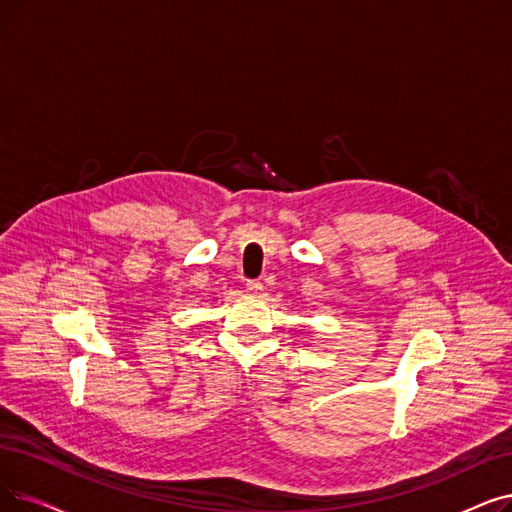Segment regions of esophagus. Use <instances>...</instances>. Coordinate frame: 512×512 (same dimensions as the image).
Wrapping results in <instances>:
<instances>
[{"instance_id": "34e87169", "label": "esophagus", "mask_w": 512, "mask_h": 512, "mask_svg": "<svg viewBox=\"0 0 512 512\" xmlns=\"http://www.w3.org/2000/svg\"><path fill=\"white\" fill-rule=\"evenodd\" d=\"M244 288H247V293H251V295H259L263 291V284L259 280H247Z\"/></svg>"}]
</instances>
